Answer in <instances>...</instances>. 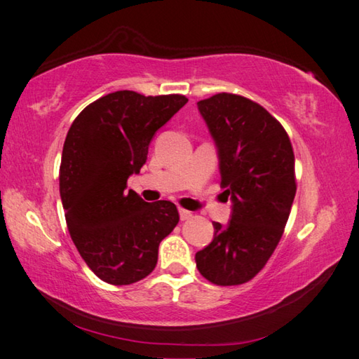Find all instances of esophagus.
<instances>
[{
  "label": "esophagus",
  "instance_id": "obj_1",
  "mask_svg": "<svg viewBox=\"0 0 359 359\" xmlns=\"http://www.w3.org/2000/svg\"><path fill=\"white\" fill-rule=\"evenodd\" d=\"M179 214H180V220H190L193 217V214L190 210H185V209H179Z\"/></svg>",
  "mask_w": 359,
  "mask_h": 359
}]
</instances>
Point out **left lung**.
Masks as SVG:
<instances>
[{"label":"left lung","instance_id":"obj_1","mask_svg":"<svg viewBox=\"0 0 359 359\" xmlns=\"http://www.w3.org/2000/svg\"><path fill=\"white\" fill-rule=\"evenodd\" d=\"M198 109L217 144L233 212L226 226L214 222V241L194 259L209 282L242 285L263 269L282 239L296 194L293 147L280 121L244 96L217 93Z\"/></svg>","mask_w":359,"mask_h":359}]
</instances>
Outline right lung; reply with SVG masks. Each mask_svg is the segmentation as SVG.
I'll return each instance as SVG.
<instances>
[{"mask_svg":"<svg viewBox=\"0 0 359 359\" xmlns=\"http://www.w3.org/2000/svg\"><path fill=\"white\" fill-rule=\"evenodd\" d=\"M187 101L120 90L85 107L66 135L60 165L66 224L102 282L131 285L147 277L160 242L179 223L174 203H145L126 191V182L141 171L155 133Z\"/></svg>","mask_w":359,"mask_h":359,"instance_id":"right-lung-1","label":"right lung"}]
</instances>
